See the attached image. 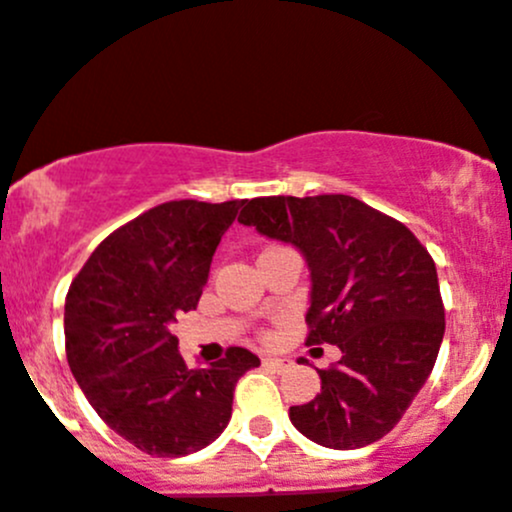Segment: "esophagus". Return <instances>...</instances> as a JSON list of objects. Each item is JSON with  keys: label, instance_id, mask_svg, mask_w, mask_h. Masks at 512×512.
I'll return each mask as SVG.
<instances>
[{"label": "esophagus", "instance_id": "esophagus-1", "mask_svg": "<svg viewBox=\"0 0 512 512\" xmlns=\"http://www.w3.org/2000/svg\"><path fill=\"white\" fill-rule=\"evenodd\" d=\"M262 364L269 369H274V372H284V369L291 367V359L286 357H265L262 359Z\"/></svg>", "mask_w": 512, "mask_h": 512}]
</instances>
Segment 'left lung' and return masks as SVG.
<instances>
[{
    "instance_id": "8db88e82",
    "label": "left lung",
    "mask_w": 512,
    "mask_h": 512,
    "mask_svg": "<svg viewBox=\"0 0 512 512\" xmlns=\"http://www.w3.org/2000/svg\"><path fill=\"white\" fill-rule=\"evenodd\" d=\"M238 221L296 245L311 269L306 345H338L320 393L291 406L294 428L330 449H357L396 428L423 389L445 335L430 252L396 218L347 194L260 196Z\"/></svg>"
}]
</instances>
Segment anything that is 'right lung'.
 Returning <instances> with one entry per match:
<instances>
[{
    "label": "right lung",
    "instance_id": "1",
    "mask_svg": "<svg viewBox=\"0 0 512 512\" xmlns=\"http://www.w3.org/2000/svg\"><path fill=\"white\" fill-rule=\"evenodd\" d=\"M243 201L182 199L140 213L109 235L72 279L65 352L99 418L153 457L211 445L233 413V391L260 359L228 347L189 369L172 323L201 299L213 252Z\"/></svg>",
    "mask_w": 512,
    "mask_h": 512
}]
</instances>
